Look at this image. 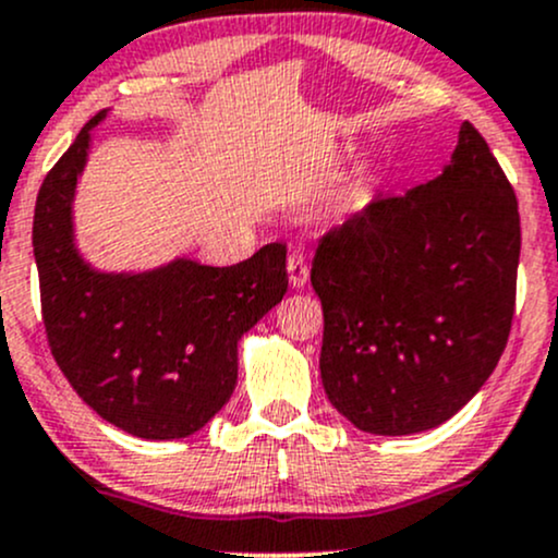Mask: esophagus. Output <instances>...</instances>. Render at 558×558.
I'll return each instance as SVG.
<instances>
[{"instance_id": "1", "label": "esophagus", "mask_w": 558, "mask_h": 558, "mask_svg": "<svg viewBox=\"0 0 558 558\" xmlns=\"http://www.w3.org/2000/svg\"><path fill=\"white\" fill-rule=\"evenodd\" d=\"M287 274H290V284L295 287V290L308 284V266H305L301 253H292L287 257Z\"/></svg>"}]
</instances>
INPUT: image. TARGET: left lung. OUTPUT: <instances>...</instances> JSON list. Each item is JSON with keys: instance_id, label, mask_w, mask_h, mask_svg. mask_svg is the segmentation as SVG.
Wrapping results in <instances>:
<instances>
[{"instance_id": "obj_1", "label": "left lung", "mask_w": 558, "mask_h": 558, "mask_svg": "<svg viewBox=\"0 0 558 558\" xmlns=\"http://www.w3.org/2000/svg\"><path fill=\"white\" fill-rule=\"evenodd\" d=\"M519 250L517 194L463 122L441 175L375 196L316 247L319 369L335 410L377 436L421 434L463 410L508 343Z\"/></svg>"}]
</instances>
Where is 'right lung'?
<instances>
[{"label":"right lung","mask_w":558,"mask_h":558,"mask_svg":"<svg viewBox=\"0 0 558 558\" xmlns=\"http://www.w3.org/2000/svg\"><path fill=\"white\" fill-rule=\"evenodd\" d=\"M95 113L47 172L34 209L41 319L61 373L104 421L137 439H183L236 388L239 340L287 292V247L236 266L175 257L148 271H100L76 247V183Z\"/></svg>","instance_id":"right-lung-1"}]
</instances>
